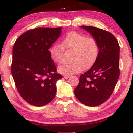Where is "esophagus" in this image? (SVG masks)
Returning <instances> with one entry per match:
<instances>
[{"instance_id": "1", "label": "esophagus", "mask_w": 133, "mask_h": 133, "mask_svg": "<svg viewBox=\"0 0 133 133\" xmlns=\"http://www.w3.org/2000/svg\"><path fill=\"white\" fill-rule=\"evenodd\" d=\"M69 77H70V76H67V75H64V76H63V77H64L65 79H68Z\"/></svg>"}]
</instances>
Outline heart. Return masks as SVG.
<instances>
[{
  "mask_svg": "<svg viewBox=\"0 0 133 133\" xmlns=\"http://www.w3.org/2000/svg\"><path fill=\"white\" fill-rule=\"evenodd\" d=\"M64 48L73 51L70 63H65L58 68V71L70 76L81 72L93 63L99 54V45L92 37H87L76 31H71L65 36L61 45L55 44L50 50L51 57L58 64L64 60Z\"/></svg>",
  "mask_w": 133,
  "mask_h": 133,
  "instance_id": "heart-1",
  "label": "heart"
}]
</instances>
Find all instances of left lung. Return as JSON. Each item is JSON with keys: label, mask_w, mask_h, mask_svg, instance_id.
I'll return each instance as SVG.
<instances>
[{"label": "left lung", "mask_w": 133, "mask_h": 133, "mask_svg": "<svg viewBox=\"0 0 133 133\" xmlns=\"http://www.w3.org/2000/svg\"><path fill=\"white\" fill-rule=\"evenodd\" d=\"M81 26L97 41L99 51L91 68L80 77L74 94L83 104L97 107L110 98L119 79V45L110 32L92 26Z\"/></svg>", "instance_id": "obj_1"}]
</instances>
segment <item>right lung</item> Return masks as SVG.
I'll use <instances>...</instances> for the list:
<instances>
[{"label": "right lung", "instance_id": "1", "mask_svg": "<svg viewBox=\"0 0 133 133\" xmlns=\"http://www.w3.org/2000/svg\"><path fill=\"white\" fill-rule=\"evenodd\" d=\"M62 28L32 29L17 38L12 48L11 74L16 88L30 105L42 107L56 96V83L62 76L51 58L49 49Z\"/></svg>", "mask_w": 133, "mask_h": 133}]
</instances>
